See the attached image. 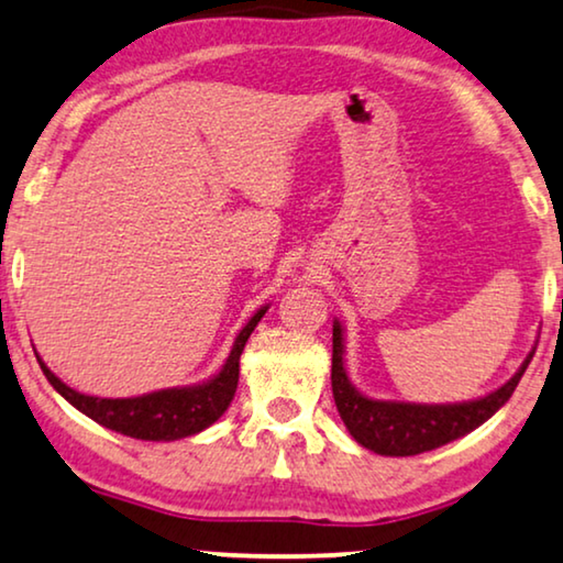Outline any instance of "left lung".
I'll use <instances>...</instances> for the list:
<instances>
[{"instance_id": "8db88e82", "label": "left lung", "mask_w": 563, "mask_h": 563, "mask_svg": "<svg viewBox=\"0 0 563 563\" xmlns=\"http://www.w3.org/2000/svg\"><path fill=\"white\" fill-rule=\"evenodd\" d=\"M528 354L520 369L503 387L485 398L466 402H446V406H423V402L372 400L350 383L344 369V331L334 321V354H331V390L339 416L364 449L383 456H413L439 449L443 443L462 439L493 418L510 395L516 393L522 372L530 364Z\"/></svg>"}]
</instances>
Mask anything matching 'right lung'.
<instances>
[{
	"label": "right lung",
	"mask_w": 563,
	"mask_h": 563,
	"mask_svg": "<svg viewBox=\"0 0 563 563\" xmlns=\"http://www.w3.org/2000/svg\"><path fill=\"white\" fill-rule=\"evenodd\" d=\"M265 311L267 306L260 308V311L247 321V327L236 334L232 352H229L219 375H213L201 385L168 387V390L147 393L140 395V398H93V395L76 393L74 387L60 383V379L45 367V362L37 357V354L35 357L41 362V369L47 377V383H51L76 410L89 416L91 421L132 439L176 441L209 429V426L213 421H219L221 413L229 408V402H232L236 393V383H240L242 350L244 344H247L252 331H255L257 321L265 316Z\"/></svg>",
	"instance_id": "1"
}]
</instances>
